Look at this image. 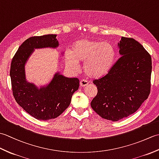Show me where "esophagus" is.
Instances as JSON below:
<instances>
[{
    "mask_svg": "<svg viewBox=\"0 0 159 159\" xmlns=\"http://www.w3.org/2000/svg\"><path fill=\"white\" fill-rule=\"evenodd\" d=\"M88 81H87V80H85V79H82L80 81V87H85V86H87L88 85Z\"/></svg>",
    "mask_w": 159,
    "mask_h": 159,
    "instance_id": "1",
    "label": "esophagus"
}]
</instances>
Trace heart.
Here are the masks:
<instances>
[{
	"label": "heart",
	"mask_w": 159,
	"mask_h": 159,
	"mask_svg": "<svg viewBox=\"0 0 159 159\" xmlns=\"http://www.w3.org/2000/svg\"><path fill=\"white\" fill-rule=\"evenodd\" d=\"M116 51L111 43L89 38L74 43L72 51L67 50L65 59L67 66L74 70L79 67V61L84 62L87 76L98 79L105 75L113 66Z\"/></svg>",
	"instance_id": "obj_1"
}]
</instances>
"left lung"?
Here are the masks:
<instances>
[{
	"label": "left lung",
	"mask_w": 159,
	"mask_h": 159,
	"mask_svg": "<svg viewBox=\"0 0 159 159\" xmlns=\"http://www.w3.org/2000/svg\"><path fill=\"white\" fill-rule=\"evenodd\" d=\"M121 55L105 76L93 80L98 89L91 107L108 120L118 121L139 109L150 93L152 59L133 38L122 37Z\"/></svg>",
	"instance_id": "left-lung-1"
}]
</instances>
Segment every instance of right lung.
I'll list each match as a JSON object with an SVG mask.
<instances>
[{"instance_id": "right-lung-1", "label": "right lung", "mask_w": 159, "mask_h": 159, "mask_svg": "<svg viewBox=\"0 0 159 159\" xmlns=\"http://www.w3.org/2000/svg\"><path fill=\"white\" fill-rule=\"evenodd\" d=\"M56 35L34 36L24 42L13 56L10 76L13 95L26 112L39 120L59 116L69 107L73 93L79 87L77 78H67L56 74L48 86L38 89L26 82L25 65L34 48H56L59 42Z\"/></svg>"}]
</instances>
